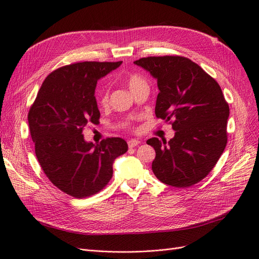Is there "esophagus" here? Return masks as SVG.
Masks as SVG:
<instances>
[{"mask_svg":"<svg viewBox=\"0 0 259 259\" xmlns=\"http://www.w3.org/2000/svg\"><path fill=\"white\" fill-rule=\"evenodd\" d=\"M140 141L139 140H130V141H128V146L130 147V148H133V147H136V146H138L139 144H140Z\"/></svg>","mask_w":259,"mask_h":259,"instance_id":"obj_1","label":"esophagus"}]
</instances>
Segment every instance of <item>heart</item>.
Listing matches in <instances>:
<instances>
[{
  "instance_id": "heart-1",
  "label": "heart",
  "mask_w": 259,
  "mask_h": 259,
  "mask_svg": "<svg viewBox=\"0 0 259 259\" xmlns=\"http://www.w3.org/2000/svg\"><path fill=\"white\" fill-rule=\"evenodd\" d=\"M143 84H146V82L144 79L141 78V76H139V75H132L128 80V86H129L131 92ZM108 100H109V92H108V90H105L101 96V100H100L101 104L105 105L108 103Z\"/></svg>"
}]
</instances>
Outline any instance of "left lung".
<instances>
[{
    "instance_id": "1",
    "label": "left lung",
    "mask_w": 259,
    "mask_h": 259,
    "mask_svg": "<svg viewBox=\"0 0 259 259\" xmlns=\"http://www.w3.org/2000/svg\"><path fill=\"white\" fill-rule=\"evenodd\" d=\"M158 83L156 116L169 121L175 136L167 143H146L156 150L151 168L165 185L186 188L204 179L227 143L229 108L218 82L184 56H149L135 62Z\"/></svg>"
}]
</instances>
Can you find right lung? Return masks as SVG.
<instances>
[{
  "label": "right lung",
  "instance_id": "obj_1",
  "mask_svg": "<svg viewBox=\"0 0 259 259\" xmlns=\"http://www.w3.org/2000/svg\"><path fill=\"white\" fill-rule=\"evenodd\" d=\"M122 62L67 65L47 76L28 112V126L38 162L51 183L66 194L83 198L108 185L115 159L127 142L108 138L86 142L83 129L99 121L95 97L97 81Z\"/></svg>",
  "mask_w": 259,
  "mask_h": 259
}]
</instances>
